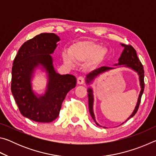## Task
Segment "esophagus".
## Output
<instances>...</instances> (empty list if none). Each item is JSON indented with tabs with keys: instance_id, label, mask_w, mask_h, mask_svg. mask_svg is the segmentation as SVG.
<instances>
[{
	"instance_id": "esophagus-1",
	"label": "esophagus",
	"mask_w": 156,
	"mask_h": 156,
	"mask_svg": "<svg viewBox=\"0 0 156 156\" xmlns=\"http://www.w3.org/2000/svg\"><path fill=\"white\" fill-rule=\"evenodd\" d=\"M84 83V79L83 77H82V76H80V77H78L77 79V83L78 84H83Z\"/></svg>"
}]
</instances>
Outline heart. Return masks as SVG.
<instances>
[{
	"label": "heart",
	"mask_w": 156,
	"mask_h": 156,
	"mask_svg": "<svg viewBox=\"0 0 156 156\" xmlns=\"http://www.w3.org/2000/svg\"><path fill=\"white\" fill-rule=\"evenodd\" d=\"M107 54V49L99 44L92 41H80L73 44L69 52L63 53L62 58L65 64L69 66L76 62H86L85 67L93 70L104 62Z\"/></svg>",
	"instance_id": "heart-1"
}]
</instances>
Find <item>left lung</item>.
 I'll return each instance as SVG.
<instances>
[{
	"label": "left lung",
	"mask_w": 156,
	"mask_h": 156,
	"mask_svg": "<svg viewBox=\"0 0 156 156\" xmlns=\"http://www.w3.org/2000/svg\"><path fill=\"white\" fill-rule=\"evenodd\" d=\"M121 45L124 47V50L122 53V54H121L120 57L119 58V59H118V64H115L114 66L120 65L118 66V67H129L131 69H133V71H135L136 72L138 73V74L139 76L140 85V87H141V90H140V92L136 106L135 107V109H134L133 113H132V114L129 116V117L127 118V120H128L129 118L133 117V116L136 114V112H138L139 105H140V103L142 95L143 94L144 89V72L143 66H142L141 62L140 61L138 56H137L136 51L135 50V49H134L131 45H127V44H121ZM114 69H115V67H102L92 71L91 72H90L89 74L87 75L86 83L88 84H90L91 83H92V82H93L95 78H96L98 76H99L100 74H101V73L104 72H106L109 70ZM87 92H88V98H89V113H90L92 118H93L96 125L99 126H101L96 122V119H95V115H94V110H93V105H94L93 90H92V89L91 87H89L88 88Z\"/></svg>",
	"instance_id": "left-lung-1"
}]
</instances>
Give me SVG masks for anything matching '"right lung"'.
I'll use <instances>...</instances> for the list:
<instances>
[{
    "mask_svg": "<svg viewBox=\"0 0 156 156\" xmlns=\"http://www.w3.org/2000/svg\"><path fill=\"white\" fill-rule=\"evenodd\" d=\"M60 38L54 33H43L26 41L18 50L12 69L11 90L23 116L38 122H50L59 115L66 95L76 85V78L60 75L53 65L51 56ZM37 67L46 70L47 89L36 95L31 80Z\"/></svg>",
    "mask_w": 156,
    "mask_h": 156,
    "instance_id": "1",
    "label": "right lung"
}]
</instances>
